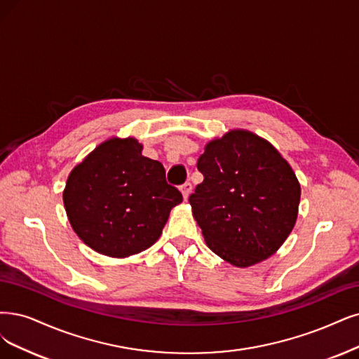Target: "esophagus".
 Wrapping results in <instances>:
<instances>
[{
	"label": "esophagus",
	"mask_w": 359,
	"mask_h": 359,
	"mask_svg": "<svg viewBox=\"0 0 359 359\" xmlns=\"http://www.w3.org/2000/svg\"><path fill=\"white\" fill-rule=\"evenodd\" d=\"M180 191H182V194H183V198H184V200H188L189 195H191V192H192V184H191V182L183 183L182 187H180Z\"/></svg>",
	"instance_id": "obj_1"
}]
</instances>
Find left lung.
I'll return each mask as SVG.
<instances>
[{"instance_id":"1","label":"left lung","mask_w":359,"mask_h":359,"mask_svg":"<svg viewBox=\"0 0 359 359\" xmlns=\"http://www.w3.org/2000/svg\"><path fill=\"white\" fill-rule=\"evenodd\" d=\"M204 180L189 196L208 248L233 266L271 257L293 231L300 184L290 164L255 133L231 130L198 158Z\"/></svg>"}]
</instances>
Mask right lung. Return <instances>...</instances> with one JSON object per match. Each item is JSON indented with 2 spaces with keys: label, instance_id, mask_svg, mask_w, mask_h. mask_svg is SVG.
I'll return each instance as SVG.
<instances>
[{
  "label": "right lung",
  "instance_id": "right-lung-1",
  "mask_svg": "<svg viewBox=\"0 0 359 359\" xmlns=\"http://www.w3.org/2000/svg\"><path fill=\"white\" fill-rule=\"evenodd\" d=\"M133 137L100 143L79 163L63 191L66 215L90 248L128 257L149 248L183 196L167 183L163 164L142 155Z\"/></svg>",
  "mask_w": 359,
  "mask_h": 359
}]
</instances>
